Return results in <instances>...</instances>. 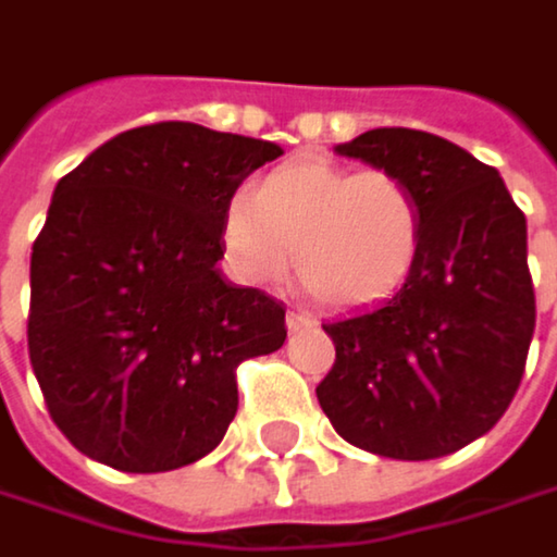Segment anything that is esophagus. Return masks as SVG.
Returning a JSON list of instances; mask_svg holds the SVG:
<instances>
[{
  "instance_id": "1",
  "label": "esophagus",
  "mask_w": 557,
  "mask_h": 557,
  "mask_svg": "<svg viewBox=\"0 0 557 557\" xmlns=\"http://www.w3.org/2000/svg\"><path fill=\"white\" fill-rule=\"evenodd\" d=\"M312 325H315V319L309 312H302V309H289L286 312V329L289 332H302V329H312Z\"/></svg>"
}]
</instances>
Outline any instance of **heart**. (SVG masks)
Instances as JSON below:
<instances>
[{"mask_svg":"<svg viewBox=\"0 0 557 557\" xmlns=\"http://www.w3.org/2000/svg\"><path fill=\"white\" fill-rule=\"evenodd\" d=\"M228 268L255 286L277 283L289 248L302 286L325 306H364L389 296L416 268L422 212L389 170L289 161L251 196H235L219 228Z\"/></svg>","mask_w":557,"mask_h":557,"instance_id":"heart-1","label":"heart"}]
</instances>
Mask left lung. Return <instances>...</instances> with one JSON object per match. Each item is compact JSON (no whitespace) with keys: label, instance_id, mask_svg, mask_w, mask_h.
Returning a JSON list of instances; mask_svg holds the SVG:
<instances>
[{"label":"left lung","instance_id":"1","mask_svg":"<svg viewBox=\"0 0 557 557\" xmlns=\"http://www.w3.org/2000/svg\"><path fill=\"white\" fill-rule=\"evenodd\" d=\"M335 151L416 193L422 248L393 296L322 325L335 364L319 406L371 455H451L500 422L522 381L535 329L525 215L497 170L438 135L374 128Z\"/></svg>","mask_w":557,"mask_h":557}]
</instances>
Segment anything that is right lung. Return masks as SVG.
I'll use <instances>...</instances> for the list:
<instances>
[{"mask_svg": "<svg viewBox=\"0 0 557 557\" xmlns=\"http://www.w3.org/2000/svg\"><path fill=\"white\" fill-rule=\"evenodd\" d=\"M283 148L193 122L115 135L54 189L32 248L28 355L86 458L158 474L206 458L235 368L277 351L283 302L222 277V212Z\"/></svg>", "mask_w": 557, "mask_h": 557, "instance_id": "right-lung-1", "label": "right lung"}]
</instances>
